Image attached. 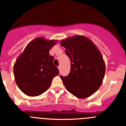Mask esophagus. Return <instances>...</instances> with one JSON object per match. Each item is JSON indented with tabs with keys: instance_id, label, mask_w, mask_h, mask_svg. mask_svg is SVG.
Listing matches in <instances>:
<instances>
[{
	"instance_id": "esophagus-1",
	"label": "esophagus",
	"mask_w": 126,
	"mask_h": 126,
	"mask_svg": "<svg viewBox=\"0 0 126 126\" xmlns=\"http://www.w3.org/2000/svg\"><path fill=\"white\" fill-rule=\"evenodd\" d=\"M58 70H59L60 71V70H61V66H58Z\"/></svg>"
}]
</instances>
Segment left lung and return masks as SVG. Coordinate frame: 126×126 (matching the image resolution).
<instances>
[{
	"mask_svg": "<svg viewBox=\"0 0 126 126\" xmlns=\"http://www.w3.org/2000/svg\"><path fill=\"white\" fill-rule=\"evenodd\" d=\"M71 62L70 73L60 78L66 90L78 98L93 94L103 83L106 65L101 53L90 39L82 35L60 42Z\"/></svg>",
	"mask_w": 126,
	"mask_h": 126,
	"instance_id": "left-lung-1",
	"label": "left lung"
}]
</instances>
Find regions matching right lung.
I'll return each instance as SVG.
<instances>
[{
  "label": "right lung",
  "mask_w": 126,
  "mask_h": 126,
  "mask_svg": "<svg viewBox=\"0 0 126 126\" xmlns=\"http://www.w3.org/2000/svg\"><path fill=\"white\" fill-rule=\"evenodd\" d=\"M56 40L35 38L27 45L14 66L15 80L20 90L29 96H37L47 91L52 79L59 74L49 54Z\"/></svg>",
  "instance_id": "right-lung-1"
}]
</instances>
